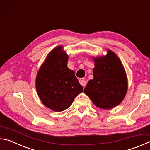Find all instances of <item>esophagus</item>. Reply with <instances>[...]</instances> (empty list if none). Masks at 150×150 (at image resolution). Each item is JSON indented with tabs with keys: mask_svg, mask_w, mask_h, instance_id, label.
<instances>
[{
	"mask_svg": "<svg viewBox=\"0 0 150 150\" xmlns=\"http://www.w3.org/2000/svg\"><path fill=\"white\" fill-rule=\"evenodd\" d=\"M79 81L80 84L82 85L83 86H85L86 85V81L84 80V78H80L79 79Z\"/></svg>",
	"mask_w": 150,
	"mask_h": 150,
	"instance_id": "1",
	"label": "esophagus"
}]
</instances>
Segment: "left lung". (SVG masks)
I'll use <instances>...</instances> for the list:
<instances>
[{
    "instance_id": "left-lung-1",
    "label": "left lung",
    "mask_w": 150,
    "mask_h": 150,
    "mask_svg": "<svg viewBox=\"0 0 150 150\" xmlns=\"http://www.w3.org/2000/svg\"><path fill=\"white\" fill-rule=\"evenodd\" d=\"M92 58L94 78L88 81L84 92L96 107L110 110L120 104L126 96V71L117 55L110 49H107L105 56Z\"/></svg>"
}]
</instances>
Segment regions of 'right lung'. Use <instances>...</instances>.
<instances>
[{
  "label": "right lung",
  "instance_id": "right-lung-1",
  "mask_svg": "<svg viewBox=\"0 0 150 150\" xmlns=\"http://www.w3.org/2000/svg\"><path fill=\"white\" fill-rule=\"evenodd\" d=\"M69 57L62 46L52 49L37 72L35 86L40 101L56 112L69 108L83 91L75 72L67 67Z\"/></svg>",
  "mask_w": 150,
  "mask_h": 150
}]
</instances>
